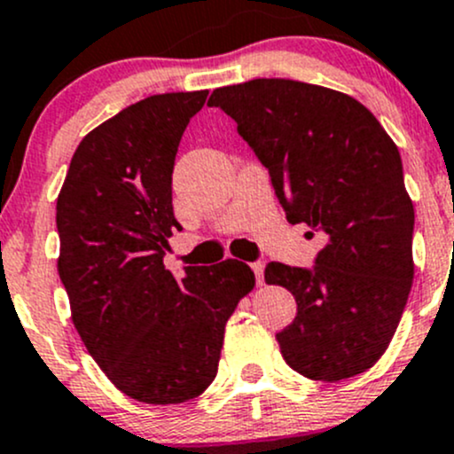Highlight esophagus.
I'll return each instance as SVG.
<instances>
[{
    "label": "esophagus",
    "instance_id": "34e87169",
    "mask_svg": "<svg viewBox=\"0 0 454 454\" xmlns=\"http://www.w3.org/2000/svg\"><path fill=\"white\" fill-rule=\"evenodd\" d=\"M263 270H265L263 261H254V263H253V272H254L256 283H259V286H263Z\"/></svg>",
    "mask_w": 454,
    "mask_h": 454
}]
</instances>
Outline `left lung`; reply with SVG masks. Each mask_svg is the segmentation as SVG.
I'll return each instance as SVG.
<instances>
[{
	"instance_id": "obj_1",
	"label": "left lung",
	"mask_w": 454,
	"mask_h": 454,
	"mask_svg": "<svg viewBox=\"0 0 454 454\" xmlns=\"http://www.w3.org/2000/svg\"><path fill=\"white\" fill-rule=\"evenodd\" d=\"M270 173L290 223L323 237L314 268L268 263L265 283L296 299L277 333L283 360L338 382L387 351L413 286V201L402 158L351 96L290 79H254L210 94Z\"/></svg>"
}]
</instances>
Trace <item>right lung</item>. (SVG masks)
I'll list each match as a JSON object with an SVG mask.
<instances>
[{"label":"right lung","mask_w":454,"mask_h":454,"mask_svg":"<svg viewBox=\"0 0 454 454\" xmlns=\"http://www.w3.org/2000/svg\"><path fill=\"white\" fill-rule=\"evenodd\" d=\"M208 90L155 94L81 140L57 200L59 277L81 340L125 395L193 400L217 375L223 329L254 287L246 263L164 268L173 164Z\"/></svg>","instance_id":"1"}]
</instances>
